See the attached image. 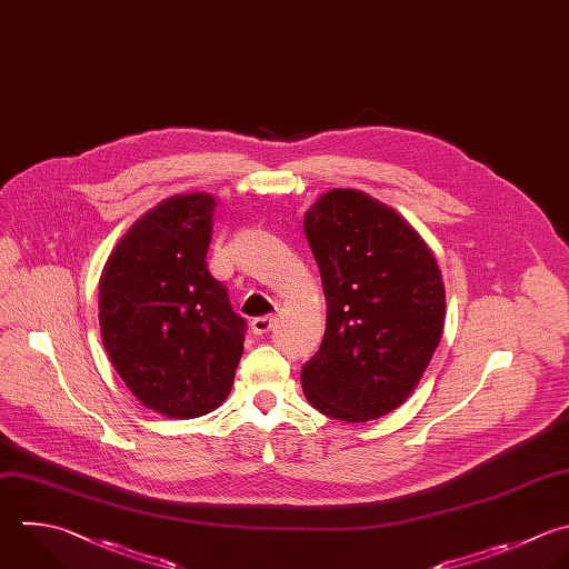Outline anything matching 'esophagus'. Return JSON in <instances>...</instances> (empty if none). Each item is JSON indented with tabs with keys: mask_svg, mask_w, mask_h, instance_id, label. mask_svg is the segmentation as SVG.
<instances>
[{
	"mask_svg": "<svg viewBox=\"0 0 569 569\" xmlns=\"http://www.w3.org/2000/svg\"><path fill=\"white\" fill-rule=\"evenodd\" d=\"M276 316H260V318H253L251 320V331L256 333V336H262V333H267V331H271V327L276 325Z\"/></svg>",
	"mask_w": 569,
	"mask_h": 569,
	"instance_id": "34e87169",
	"label": "esophagus"
}]
</instances>
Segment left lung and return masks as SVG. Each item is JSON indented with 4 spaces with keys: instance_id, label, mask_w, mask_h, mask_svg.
Listing matches in <instances>:
<instances>
[{
    "instance_id": "8db88e82",
    "label": "left lung",
    "mask_w": 569,
    "mask_h": 569,
    "mask_svg": "<svg viewBox=\"0 0 569 569\" xmlns=\"http://www.w3.org/2000/svg\"><path fill=\"white\" fill-rule=\"evenodd\" d=\"M327 329L300 380L311 407L376 420L418 387L445 327V284L425 238L389 204L331 189L305 213Z\"/></svg>"
}]
</instances>
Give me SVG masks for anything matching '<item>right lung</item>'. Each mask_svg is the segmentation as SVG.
Segmentation results:
<instances>
[{"label": "right lung", "instance_id": "1", "mask_svg": "<svg viewBox=\"0 0 569 569\" xmlns=\"http://www.w3.org/2000/svg\"><path fill=\"white\" fill-rule=\"evenodd\" d=\"M216 196L178 193L140 216L100 278V333L129 391L169 418L231 393L247 322L207 269Z\"/></svg>", "mask_w": 569, "mask_h": 569}]
</instances>
